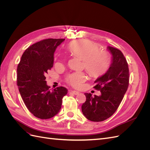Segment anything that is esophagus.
Masks as SVG:
<instances>
[{"label":"esophagus","instance_id":"34e87169","mask_svg":"<svg viewBox=\"0 0 150 150\" xmlns=\"http://www.w3.org/2000/svg\"><path fill=\"white\" fill-rule=\"evenodd\" d=\"M71 92L72 94H75V95H77V94H78L79 93L78 91H71Z\"/></svg>","mask_w":150,"mask_h":150}]
</instances>
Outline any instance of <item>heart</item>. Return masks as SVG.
Wrapping results in <instances>:
<instances>
[{"mask_svg": "<svg viewBox=\"0 0 150 150\" xmlns=\"http://www.w3.org/2000/svg\"><path fill=\"white\" fill-rule=\"evenodd\" d=\"M99 45L89 40L71 42L68 46L70 52L83 59V65L88 74L93 77H99L108 70L111 59L105 50H99ZM86 79L83 72H73L68 75L66 81L71 86L78 88Z\"/></svg>", "mask_w": 150, "mask_h": 150, "instance_id": "1", "label": "heart"}]
</instances>
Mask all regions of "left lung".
Returning a JSON list of instances; mask_svg holds the SVG:
<instances>
[{
  "label": "left lung",
  "instance_id": "1",
  "mask_svg": "<svg viewBox=\"0 0 150 150\" xmlns=\"http://www.w3.org/2000/svg\"><path fill=\"white\" fill-rule=\"evenodd\" d=\"M112 62L107 72L94 81V88L101 91L100 96L85 93L86 101L81 106L88 120L99 122L111 117L119 107L129 86V68L120 50L108 46Z\"/></svg>",
  "mask_w": 150,
  "mask_h": 150
}]
</instances>
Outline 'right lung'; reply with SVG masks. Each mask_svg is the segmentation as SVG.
<instances>
[{
  "mask_svg": "<svg viewBox=\"0 0 150 150\" xmlns=\"http://www.w3.org/2000/svg\"><path fill=\"white\" fill-rule=\"evenodd\" d=\"M64 39H47L27 49L17 66V85L29 111L42 120L51 118L59 112L66 88L52 91L46 84V74L53 67L54 54Z\"/></svg>",
  "mask_w": 150,
  "mask_h": 150,
  "instance_id": "1",
  "label": "right lung"
}]
</instances>
